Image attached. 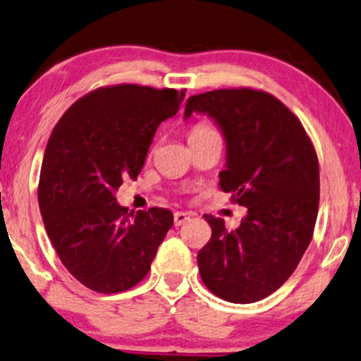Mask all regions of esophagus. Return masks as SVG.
<instances>
[{"instance_id": "34e87169", "label": "esophagus", "mask_w": 361, "mask_h": 361, "mask_svg": "<svg viewBox=\"0 0 361 361\" xmlns=\"http://www.w3.org/2000/svg\"><path fill=\"white\" fill-rule=\"evenodd\" d=\"M188 219H190V214H188V212H175L173 222H175L176 227H180V225L185 224Z\"/></svg>"}]
</instances>
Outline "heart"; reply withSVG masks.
<instances>
[{"label": "heart", "mask_w": 361, "mask_h": 361, "mask_svg": "<svg viewBox=\"0 0 361 361\" xmlns=\"http://www.w3.org/2000/svg\"><path fill=\"white\" fill-rule=\"evenodd\" d=\"M211 126H207V125H197V126H195L191 129V133H190V137L191 136H196V134H201V133H206V131H211Z\"/></svg>", "instance_id": "b5f03b06"}]
</instances>
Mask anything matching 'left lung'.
<instances>
[{
  "label": "left lung",
  "instance_id": "left-lung-1",
  "mask_svg": "<svg viewBox=\"0 0 361 361\" xmlns=\"http://www.w3.org/2000/svg\"><path fill=\"white\" fill-rule=\"evenodd\" d=\"M206 113L222 129L227 162L219 185L248 209L238 228L204 215L212 228L199 251L206 287L232 303H252L281 288L313 238L319 164L297 116L276 97L248 87L192 95L185 118Z\"/></svg>",
  "mask_w": 361,
  "mask_h": 361
}]
</instances>
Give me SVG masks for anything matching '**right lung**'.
<instances>
[{
  "label": "right lung",
  "mask_w": 361,
  "mask_h": 361,
  "mask_svg": "<svg viewBox=\"0 0 361 361\" xmlns=\"http://www.w3.org/2000/svg\"><path fill=\"white\" fill-rule=\"evenodd\" d=\"M183 97L149 85L100 87L74 102L48 139L39 181L43 225L64 267L94 292L141 282L173 225L169 209L128 212L115 191L141 173L155 131Z\"/></svg>",
  "instance_id": "1"
}]
</instances>
